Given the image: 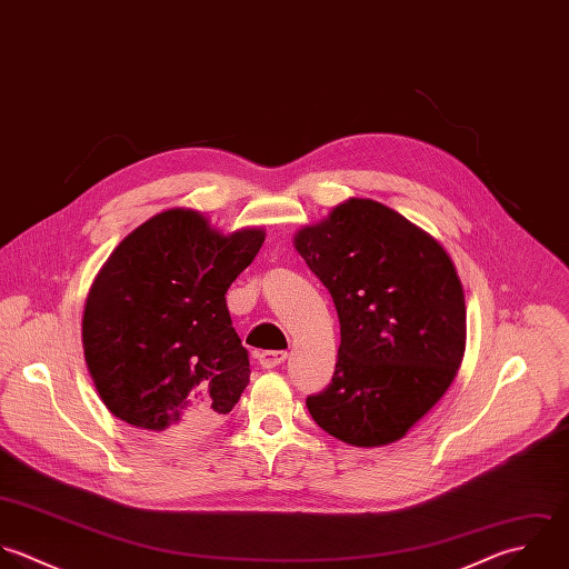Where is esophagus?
<instances>
[{
	"mask_svg": "<svg viewBox=\"0 0 569 569\" xmlns=\"http://www.w3.org/2000/svg\"><path fill=\"white\" fill-rule=\"evenodd\" d=\"M288 359L286 350H263L259 352V363L261 368H277Z\"/></svg>",
	"mask_w": 569,
	"mask_h": 569,
	"instance_id": "obj_1",
	"label": "esophagus"
}]
</instances>
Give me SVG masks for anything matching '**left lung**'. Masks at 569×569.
Masks as SVG:
<instances>
[{"label": "left lung", "instance_id": "1", "mask_svg": "<svg viewBox=\"0 0 569 569\" xmlns=\"http://www.w3.org/2000/svg\"><path fill=\"white\" fill-rule=\"evenodd\" d=\"M332 295L341 346L332 381L306 406L335 439L399 441L446 395L466 350L457 270L428 232L372 199H350L297 232Z\"/></svg>", "mask_w": 569, "mask_h": 569}]
</instances>
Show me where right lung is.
I'll return each instance as SVG.
<instances>
[{"instance_id":"add662e5","label":"right lung","mask_w":569,"mask_h":569,"mask_svg":"<svg viewBox=\"0 0 569 569\" xmlns=\"http://www.w3.org/2000/svg\"><path fill=\"white\" fill-rule=\"evenodd\" d=\"M263 230L219 234L172 208L132 230L97 274L81 323L83 355L103 406L143 435L188 441L239 401L248 350L226 306Z\"/></svg>"}]
</instances>
